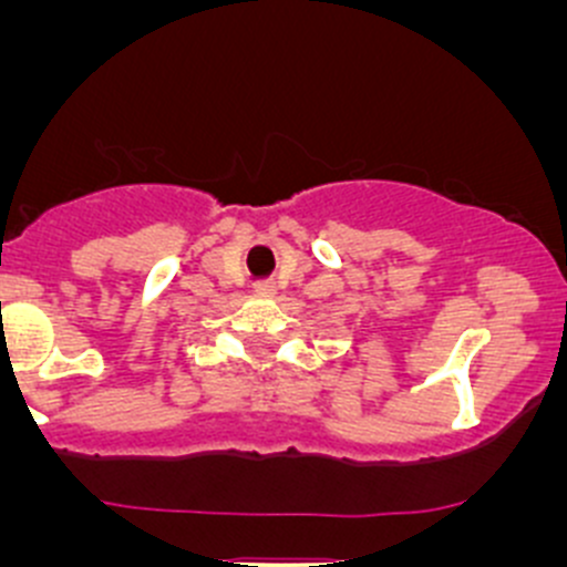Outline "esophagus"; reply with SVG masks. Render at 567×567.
Returning <instances> with one entry per match:
<instances>
[{
  "mask_svg": "<svg viewBox=\"0 0 567 567\" xmlns=\"http://www.w3.org/2000/svg\"><path fill=\"white\" fill-rule=\"evenodd\" d=\"M255 293L271 296V293H274V282H257V285H255Z\"/></svg>",
  "mask_w": 567,
  "mask_h": 567,
  "instance_id": "34e87169",
  "label": "esophagus"
}]
</instances>
